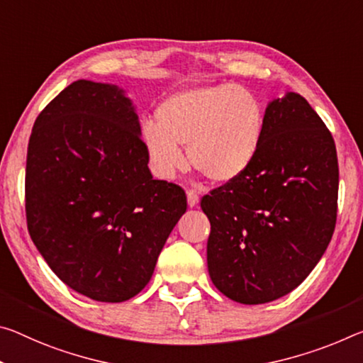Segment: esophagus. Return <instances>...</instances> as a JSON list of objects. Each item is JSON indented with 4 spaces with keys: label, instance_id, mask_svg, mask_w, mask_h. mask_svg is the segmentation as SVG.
I'll return each mask as SVG.
<instances>
[{
    "label": "esophagus",
    "instance_id": "esophagus-1",
    "mask_svg": "<svg viewBox=\"0 0 363 363\" xmlns=\"http://www.w3.org/2000/svg\"><path fill=\"white\" fill-rule=\"evenodd\" d=\"M199 200H200L199 194L192 191V189H189V191H187V203H189V206H195L199 203Z\"/></svg>",
    "mask_w": 363,
    "mask_h": 363
}]
</instances>
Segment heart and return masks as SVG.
<instances>
[{"label": "heart", "mask_w": 363, "mask_h": 363, "mask_svg": "<svg viewBox=\"0 0 363 363\" xmlns=\"http://www.w3.org/2000/svg\"><path fill=\"white\" fill-rule=\"evenodd\" d=\"M264 109L254 91L234 84L179 91L157 109V124L142 125V142L157 176L171 179L186 166L215 182L244 174L260 150Z\"/></svg>", "instance_id": "1"}]
</instances>
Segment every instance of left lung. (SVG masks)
Returning <instances> with one entry per match:
<instances>
[{
    "mask_svg": "<svg viewBox=\"0 0 363 363\" xmlns=\"http://www.w3.org/2000/svg\"><path fill=\"white\" fill-rule=\"evenodd\" d=\"M337 189L336 145L323 121L298 94L273 100L250 168L200 202L216 289L247 306L296 289L335 233Z\"/></svg>",
    "mask_w": 363,
    "mask_h": 363,
    "instance_id": "8db88e82",
    "label": "left lung"
}]
</instances>
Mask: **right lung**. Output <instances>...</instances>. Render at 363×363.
Returning a JSON list of instances; mask_svg holds the SVG:
<instances>
[{
  "mask_svg": "<svg viewBox=\"0 0 363 363\" xmlns=\"http://www.w3.org/2000/svg\"><path fill=\"white\" fill-rule=\"evenodd\" d=\"M186 210L181 186L153 179L139 118L116 85L76 80L38 114L27 148V228L71 289L99 302L139 294Z\"/></svg>",
  "mask_w": 363,
  "mask_h": 363,
  "instance_id": "obj_1",
  "label": "right lung"
}]
</instances>
